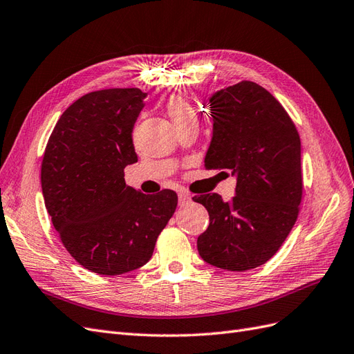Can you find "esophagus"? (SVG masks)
I'll return each mask as SVG.
<instances>
[{"label": "esophagus", "mask_w": 354, "mask_h": 354, "mask_svg": "<svg viewBox=\"0 0 354 354\" xmlns=\"http://www.w3.org/2000/svg\"><path fill=\"white\" fill-rule=\"evenodd\" d=\"M178 198H179V206H187V204L191 201V196L185 191H180L178 194Z\"/></svg>", "instance_id": "34e87169"}]
</instances>
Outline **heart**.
I'll use <instances>...</instances> for the list:
<instances>
[{
    "mask_svg": "<svg viewBox=\"0 0 354 354\" xmlns=\"http://www.w3.org/2000/svg\"><path fill=\"white\" fill-rule=\"evenodd\" d=\"M167 113H169V116H170V119H172L174 123H178V122H182V120L196 116V115H194V110L191 109L188 102L185 100L179 98V97H174V98L169 100Z\"/></svg>",
    "mask_w": 354,
    "mask_h": 354,
    "instance_id": "1",
    "label": "heart"
}]
</instances>
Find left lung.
<instances>
[{"instance_id":"obj_1","label":"left lung","mask_w":354,"mask_h":354,"mask_svg":"<svg viewBox=\"0 0 354 354\" xmlns=\"http://www.w3.org/2000/svg\"><path fill=\"white\" fill-rule=\"evenodd\" d=\"M213 136L204 167L230 169L235 196L203 194L194 201L210 223L197 238L201 259L241 272L275 254L297 221L303 194L301 144L287 111L265 88L243 81L209 97Z\"/></svg>"}]
</instances>
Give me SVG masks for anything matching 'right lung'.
<instances>
[{
	"instance_id": "1",
	"label": "right lung",
	"mask_w": 354,
	"mask_h": 354,
	"mask_svg": "<svg viewBox=\"0 0 354 354\" xmlns=\"http://www.w3.org/2000/svg\"><path fill=\"white\" fill-rule=\"evenodd\" d=\"M147 94L113 88L76 100L55 123L45 148L41 185L67 252L98 275H122L151 259L178 196L128 187L123 169L138 162L132 129Z\"/></svg>"
}]
</instances>
